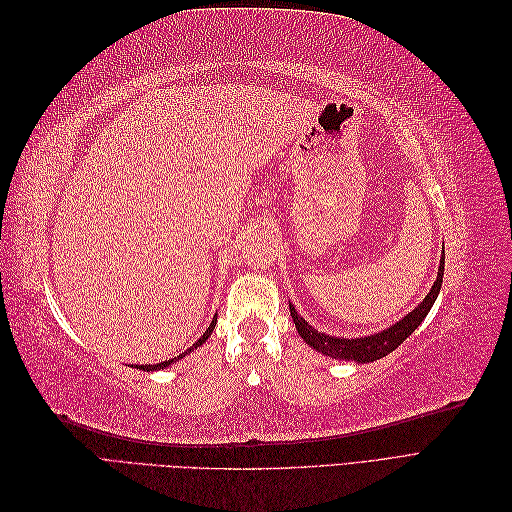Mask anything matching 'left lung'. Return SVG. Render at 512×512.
I'll return each mask as SVG.
<instances>
[{"label": "left lung", "instance_id": "1", "mask_svg": "<svg viewBox=\"0 0 512 512\" xmlns=\"http://www.w3.org/2000/svg\"><path fill=\"white\" fill-rule=\"evenodd\" d=\"M442 275H444V256L440 258V269H438L436 282H433L423 303H418V307H414L410 314H406L399 322H395L393 327L384 329L380 333H374V335H367V337L346 339V337H333L327 333H320L314 327H309L307 320L297 314V309H294L292 303H290V316H292L294 327H297L299 335L303 337V342L309 348H314L316 352H322L327 356H333V359H339V361L371 363V361L382 359V356H386V354H391L399 344H404L406 339L414 333L418 324L425 320L431 305L436 303L438 294H440Z\"/></svg>", "mask_w": 512, "mask_h": 512}]
</instances>
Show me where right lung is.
<instances>
[{
  "label": "right lung",
  "instance_id": "1",
  "mask_svg": "<svg viewBox=\"0 0 512 512\" xmlns=\"http://www.w3.org/2000/svg\"><path fill=\"white\" fill-rule=\"evenodd\" d=\"M215 324H218V318H213L211 320V324H209V329L203 333V337L198 339V342L194 344V346H190L188 350H185L183 354H179V356H175V359H168V361H164V363H156V365H136V369H143V371H156V369H164V367H168V365H173V363H177L179 359H183L185 354H190V352H194L198 346H203L205 342H207V337L213 333V329H215Z\"/></svg>",
  "mask_w": 512,
  "mask_h": 512
}]
</instances>
